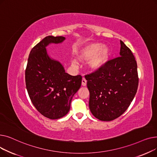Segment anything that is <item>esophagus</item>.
I'll return each mask as SVG.
<instances>
[{
    "label": "esophagus",
    "instance_id": "esophagus-1",
    "mask_svg": "<svg viewBox=\"0 0 157 157\" xmlns=\"http://www.w3.org/2000/svg\"><path fill=\"white\" fill-rule=\"evenodd\" d=\"M81 83H82V86H85L86 85V83H87V81H86V79H85V78H83V79H82V81H81Z\"/></svg>",
    "mask_w": 157,
    "mask_h": 157
}]
</instances>
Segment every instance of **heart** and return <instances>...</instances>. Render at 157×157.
<instances>
[{
  "label": "heart",
  "mask_w": 157,
  "mask_h": 157,
  "mask_svg": "<svg viewBox=\"0 0 157 157\" xmlns=\"http://www.w3.org/2000/svg\"><path fill=\"white\" fill-rule=\"evenodd\" d=\"M109 55V49L108 47L102 46L100 43H91L81 48L77 52L78 59L82 61H88L90 69L97 70L101 68L108 60ZM76 66L77 63L72 61Z\"/></svg>",
  "instance_id": "obj_1"
}]
</instances>
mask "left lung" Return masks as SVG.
<instances>
[{"instance_id":"8db88e82","label":"left lung","mask_w":157,"mask_h":157,"mask_svg":"<svg viewBox=\"0 0 157 157\" xmlns=\"http://www.w3.org/2000/svg\"><path fill=\"white\" fill-rule=\"evenodd\" d=\"M120 56L85 76L90 92V111L101 121H112L120 117L128 109L137 90L135 57L123 41L120 40Z\"/></svg>"}]
</instances>
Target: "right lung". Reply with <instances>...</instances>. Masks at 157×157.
<instances>
[{"label":"right lung","instance_id":"obj_1","mask_svg":"<svg viewBox=\"0 0 157 157\" xmlns=\"http://www.w3.org/2000/svg\"><path fill=\"white\" fill-rule=\"evenodd\" d=\"M64 39L62 36H48L41 40L31 49L25 69L26 88L33 105L52 120L67 114L72 97L81 85V75L66 73L62 64L47 54L46 46Z\"/></svg>","mask_w":157,"mask_h":157}]
</instances>
